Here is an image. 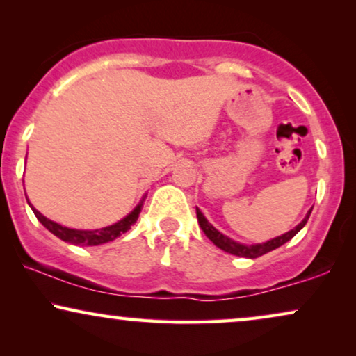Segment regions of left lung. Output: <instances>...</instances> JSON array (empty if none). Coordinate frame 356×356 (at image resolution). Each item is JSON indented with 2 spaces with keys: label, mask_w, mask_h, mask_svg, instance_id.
I'll return each instance as SVG.
<instances>
[{
  "label": "left lung",
  "mask_w": 356,
  "mask_h": 356,
  "mask_svg": "<svg viewBox=\"0 0 356 356\" xmlns=\"http://www.w3.org/2000/svg\"><path fill=\"white\" fill-rule=\"evenodd\" d=\"M311 211H313V209H309V212L306 213V217L298 223V225L293 228V230L286 232V233H284V235L274 238V240H269L266 243H259V245H251V246L250 245H241V243H238V241H233L232 238H228L227 235H223V233L218 232L217 228L212 225V223L207 222V218L202 216V212L199 211L197 207H196V216H197V222H199V225H201L202 232L206 233V236L217 248H220V250H223L225 252H230V254H233V256L256 259V257L266 254V252H269V251H274V250H277V248H280L282 245H285L286 241H290L291 238H293L296 233H298L301 228L306 225Z\"/></svg>",
  "instance_id": "left-lung-1"
}]
</instances>
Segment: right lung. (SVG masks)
Here are the masks:
<instances>
[{
    "label": "right lung",
    "mask_w": 356,
    "mask_h": 356,
    "mask_svg": "<svg viewBox=\"0 0 356 356\" xmlns=\"http://www.w3.org/2000/svg\"><path fill=\"white\" fill-rule=\"evenodd\" d=\"M143 202H144V199L134 207V211L128 213L124 218H121L120 222L113 223V225L100 228V230H76V228L63 227V225H60V223L53 222V220H50V218H47L45 216H42L37 209L32 207L31 202L29 204H31L33 213H35V217L40 220L42 225L45 227L48 232H51L53 235L60 238V240L71 243V245H77V246H99V245H104V243L113 241L115 238H118L120 235H123V233L128 232L131 225H134L136 220H138L140 209H143Z\"/></svg>",
    "instance_id": "right-lung-1"
}]
</instances>
